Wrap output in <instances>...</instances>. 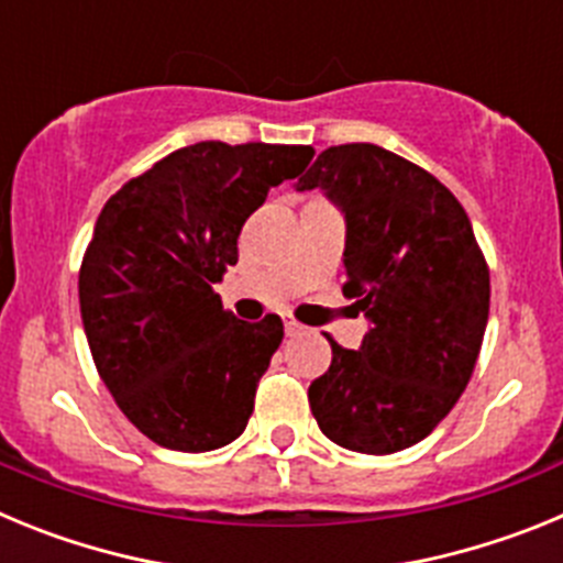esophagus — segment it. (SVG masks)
<instances>
[{
  "mask_svg": "<svg viewBox=\"0 0 563 563\" xmlns=\"http://www.w3.org/2000/svg\"><path fill=\"white\" fill-rule=\"evenodd\" d=\"M301 330H305V327L298 324L296 318H285V332H287V335H298V332H301Z\"/></svg>",
  "mask_w": 563,
  "mask_h": 563,
  "instance_id": "obj_1",
  "label": "esophagus"
}]
</instances>
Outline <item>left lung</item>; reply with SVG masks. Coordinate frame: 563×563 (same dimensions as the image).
I'll use <instances>...</instances> for the list:
<instances>
[{
  "mask_svg": "<svg viewBox=\"0 0 563 563\" xmlns=\"http://www.w3.org/2000/svg\"><path fill=\"white\" fill-rule=\"evenodd\" d=\"M346 213L343 296L369 318L361 350L332 341L310 383L318 429L357 454L426 440L474 375L490 310V271L465 208L434 174L375 143L318 154L298 180Z\"/></svg>",
  "mask_w": 563,
  "mask_h": 563,
  "instance_id": "8db88e82",
  "label": "left lung"
}]
</instances>
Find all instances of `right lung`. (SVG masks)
Returning <instances> with one entry per match:
<instances>
[{
    "instance_id": "obj_1",
    "label": "right lung",
    "mask_w": 563,
    "mask_h": 563,
    "mask_svg": "<svg viewBox=\"0 0 563 563\" xmlns=\"http://www.w3.org/2000/svg\"><path fill=\"white\" fill-rule=\"evenodd\" d=\"M312 146L202 141L177 148L103 206L78 271L89 352L134 429L202 454L245 431L285 338L278 316L236 321L213 285L239 262V231Z\"/></svg>"
}]
</instances>
